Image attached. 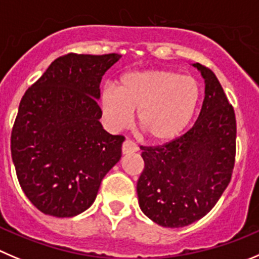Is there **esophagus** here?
Wrapping results in <instances>:
<instances>
[{
	"label": "esophagus",
	"mask_w": 259,
	"mask_h": 259,
	"mask_svg": "<svg viewBox=\"0 0 259 259\" xmlns=\"http://www.w3.org/2000/svg\"><path fill=\"white\" fill-rule=\"evenodd\" d=\"M139 150V147L134 144L130 140H125L122 145V152L123 154H132V152H136Z\"/></svg>",
	"instance_id": "1"
}]
</instances>
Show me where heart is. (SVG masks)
Instances as JSON below:
<instances>
[{"label":"heart","instance_id":"1","mask_svg":"<svg viewBox=\"0 0 259 259\" xmlns=\"http://www.w3.org/2000/svg\"><path fill=\"white\" fill-rule=\"evenodd\" d=\"M199 86L191 76L171 71H140L123 76L118 90L105 88L100 107L112 131H120L137 113V125L156 144L176 140L193 119Z\"/></svg>","mask_w":259,"mask_h":259}]
</instances>
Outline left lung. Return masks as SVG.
I'll return each mask as SVG.
<instances>
[{
	"mask_svg": "<svg viewBox=\"0 0 259 259\" xmlns=\"http://www.w3.org/2000/svg\"><path fill=\"white\" fill-rule=\"evenodd\" d=\"M193 67L205 80L198 119L166 145L142 147L145 169L137 181L142 212L164 228H183L207 215L230 182L235 161L233 107L211 70Z\"/></svg>",
	"mask_w": 259,
	"mask_h": 259,
	"instance_id": "left-lung-1",
	"label": "left lung"
}]
</instances>
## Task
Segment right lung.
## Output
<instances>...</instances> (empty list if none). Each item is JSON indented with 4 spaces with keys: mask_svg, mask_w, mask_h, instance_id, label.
<instances>
[{
    "mask_svg": "<svg viewBox=\"0 0 259 259\" xmlns=\"http://www.w3.org/2000/svg\"><path fill=\"white\" fill-rule=\"evenodd\" d=\"M120 54L57 58L26 90L11 134L16 176L29 201L46 215L88 210L100 183L122 156L123 136L103 128L100 82Z\"/></svg>",
    "mask_w": 259,
    "mask_h": 259,
    "instance_id": "right-lung-1",
    "label": "right lung"
}]
</instances>
